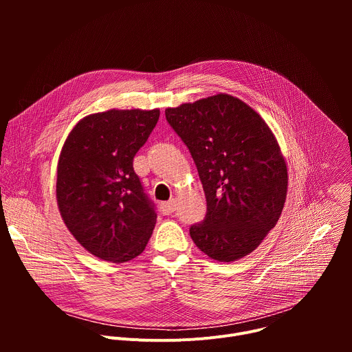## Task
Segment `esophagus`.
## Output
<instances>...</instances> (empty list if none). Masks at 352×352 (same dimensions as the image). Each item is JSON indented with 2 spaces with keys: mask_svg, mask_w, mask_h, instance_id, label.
<instances>
[{
  "mask_svg": "<svg viewBox=\"0 0 352 352\" xmlns=\"http://www.w3.org/2000/svg\"><path fill=\"white\" fill-rule=\"evenodd\" d=\"M160 209H162V213L163 214H171L175 212V200L171 199L168 200V202H164L160 205Z\"/></svg>",
  "mask_w": 352,
  "mask_h": 352,
  "instance_id": "34e87169",
  "label": "esophagus"
}]
</instances>
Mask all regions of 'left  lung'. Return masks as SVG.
<instances>
[{"label":"left lung","instance_id":"1","mask_svg":"<svg viewBox=\"0 0 352 352\" xmlns=\"http://www.w3.org/2000/svg\"><path fill=\"white\" fill-rule=\"evenodd\" d=\"M166 118L189 148L206 195V217L189 228L192 241L217 262L254 252L287 197V164L274 133L226 93L168 107Z\"/></svg>","mask_w":352,"mask_h":352}]
</instances>
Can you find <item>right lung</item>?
Returning <instances> with one entry per match:
<instances>
[{"mask_svg":"<svg viewBox=\"0 0 352 352\" xmlns=\"http://www.w3.org/2000/svg\"><path fill=\"white\" fill-rule=\"evenodd\" d=\"M160 110H109L83 117L69 132L57 167V205L74 238L113 263L139 256L157 214L133 171Z\"/></svg>","mask_w":352,"mask_h":352,"instance_id":"1","label":"right lung"}]
</instances>
